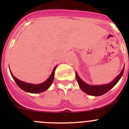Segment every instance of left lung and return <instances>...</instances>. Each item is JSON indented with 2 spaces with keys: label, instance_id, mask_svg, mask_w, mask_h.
Listing matches in <instances>:
<instances>
[{
  "label": "left lung",
  "instance_id": "left-lung-1",
  "mask_svg": "<svg viewBox=\"0 0 129 129\" xmlns=\"http://www.w3.org/2000/svg\"><path fill=\"white\" fill-rule=\"evenodd\" d=\"M124 68H123L122 71L121 72V73L118 75L115 79H114L111 83H109V84H106V85H90L86 84V83L82 81L81 78L78 76L77 73L76 72V79H77V83L81 88V89L85 92L86 94H88V95H93V96H99V95H101L107 93V92H109L110 89H112L115 85L117 84L121 76L123 74Z\"/></svg>",
  "mask_w": 129,
  "mask_h": 129
}]
</instances>
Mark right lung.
Returning <instances> with one entry per match:
<instances>
[{"label": "right lung", "mask_w": 129, "mask_h": 129, "mask_svg": "<svg viewBox=\"0 0 129 129\" xmlns=\"http://www.w3.org/2000/svg\"><path fill=\"white\" fill-rule=\"evenodd\" d=\"M56 67L57 66L54 67L53 71L52 72V74L50 75V76L49 77V78L47 80H46L44 82H43V83H41V84H37V85L30 84V83H26V82L22 81H20L19 79L16 78L12 74L11 70H10V73H11V76H12L13 79H14L15 81V83H17V85L19 86V87L20 88L23 90L25 92L32 93V94H36V93H41V92H44V91L46 90L51 86L52 82L53 81V78H54V73Z\"/></svg>", "instance_id": "obj_1"}]
</instances>
